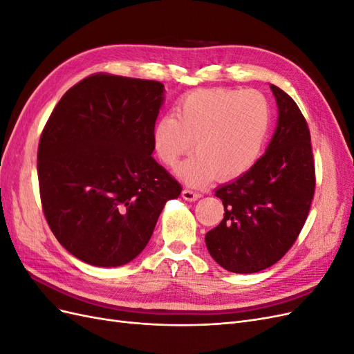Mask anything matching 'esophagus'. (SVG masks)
<instances>
[{
  "label": "esophagus",
  "instance_id": "34e87169",
  "mask_svg": "<svg viewBox=\"0 0 354 354\" xmlns=\"http://www.w3.org/2000/svg\"><path fill=\"white\" fill-rule=\"evenodd\" d=\"M181 196H183V199L189 201V202H194V201H198L201 198L199 194H196V192L190 190V189H185L183 192H181Z\"/></svg>",
  "mask_w": 354,
  "mask_h": 354
}]
</instances>
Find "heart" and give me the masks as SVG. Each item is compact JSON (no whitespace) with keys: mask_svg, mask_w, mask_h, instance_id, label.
I'll use <instances>...</instances> for the list:
<instances>
[{"mask_svg":"<svg viewBox=\"0 0 354 354\" xmlns=\"http://www.w3.org/2000/svg\"><path fill=\"white\" fill-rule=\"evenodd\" d=\"M270 122V103L260 91L202 88L177 102L176 116L159 118L152 146L160 162L173 168L195 143L196 155L178 168V176L190 185H203L211 177L226 181L257 162Z\"/></svg>","mask_w":354,"mask_h":354,"instance_id":"heart-1","label":"heart"}]
</instances>
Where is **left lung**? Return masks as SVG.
<instances>
[{"mask_svg":"<svg viewBox=\"0 0 354 354\" xmlns=\"http://www.w3.org/2000/svg\"><path fill=\"white\" fill-rule=\"evenodd\" d=\"M277 125L266 153L216 190L224 217L205 234L223 269L255 273L279 261L301 232L315 195L310 131L297 103L276 85Z\"/></svg>","mask_w":354,"mask_h":354,"instance_id":"left-lung-1","label":"left lung"}]
</instances>
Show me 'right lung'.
Wrapping results in <instances>:
<instances>
[{"instance_id":"add662e5","label":"right lung","mask_w":354,"mask_h":354,"mask_svg":"<svg viewBox=\"0 0 354 354\" xmlns=\"http://www.w3.org/2000/svg\"><path fill=\"white\" fill-rule=\"evenodd\" d=\"M158 81L95 73L60 99L38 146L41 203L63 248L97 267L130 263L181 186L152 158Z\"/></svg>"}]
</instances>
